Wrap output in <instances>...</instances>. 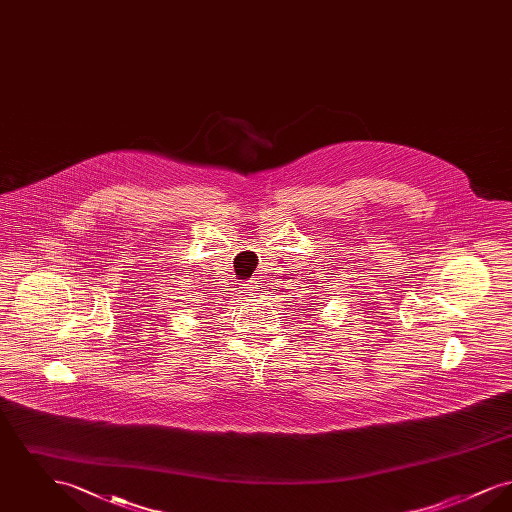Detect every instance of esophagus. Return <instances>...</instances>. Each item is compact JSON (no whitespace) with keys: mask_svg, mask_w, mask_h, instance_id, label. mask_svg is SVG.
<instances>
[{"mask_svg":"<svg viewBox=\"0 0 512 512\" xmlns=\"http://www.w3.org/2000/svg\"><path fill=\"white\" fill-rule=\"evenodd\" d=\"M257 292H259V288H257L253 282H249V284H242V286H240V293L244 295V299L245 297H251L253 293Z\"/></svg>","mask_w":512,"mask_h":512,"instance_id":"34e87169","label":"esophagus"}]
</instances>
